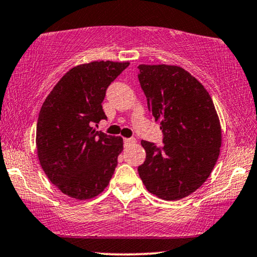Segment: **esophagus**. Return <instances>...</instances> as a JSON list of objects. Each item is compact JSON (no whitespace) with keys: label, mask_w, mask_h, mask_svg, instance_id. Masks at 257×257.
Listing matches in <instances>:
<instances>
[{"label":"esophagus","mask_w":257,"mask_h":257,"mask_svg":"<svg viewBox=\"0 0 257 257\" xmlns=\"http://www.w3.org/2000/svg\"><path fill=\"white\" fill-rule=\"evenodd\" d=\"M135 142H136L135 139H124V145H126V146L134 145Z\"/></svg>","instance_id":"1"}]
</instances>
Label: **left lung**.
<instances>
[{
	"mask_svg": "<svg viewBox=\"0 0 257 257\" xmlns=\"http://www.w3.org/2000/svg\"><path fill=\"white\" fill-rule=\"evenodd\" d=\"M148 109L163 133V146L141 141L146 161L139 175L149 193L176 201L209 177L220 155L221 124L209 93L177 66L140 64Z\"/></svg>",
	"mask_w": 257,
	"mask_h": 257,
	"instance_id": "8db88e82",
	"label": "left lung"
}]
</instances>
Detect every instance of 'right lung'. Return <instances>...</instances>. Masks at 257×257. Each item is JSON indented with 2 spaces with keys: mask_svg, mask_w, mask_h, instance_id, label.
I'll return each mask as SVG.
<instances>
[{
  "mask_svg": "<svg viewBox=\"0 0 257 257\" xmlns=\"http://www.w3.org/2000/svg\"><path fill=\"white\" fill-rule=\"evenodd\" d=\"M129 62L94 61L76 66L57 82L41 108L36 148L41 167L63 194L88 200L109 184L123 140L91 126L107 118L102 102L109 84Z\"/></svg>",
  "mask_w": 257,
  "mask_h": 257,
  "instance_id": "right-lung-1",
  "label": "right lung"
}]
</instances>
